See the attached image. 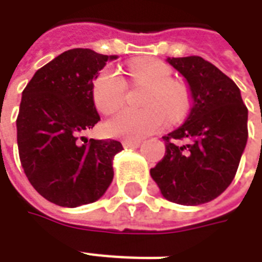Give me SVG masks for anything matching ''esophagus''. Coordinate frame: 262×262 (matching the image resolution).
I'll list each match as a JSON object with an SVG mask.
<instances>
[{
	"label": "esophagus",
	"instance_id": "esophagus-1",
	"mask_svg": "<svg viewBox=\"0 0 262 262\" xmlns=\"http://www.w3.org/2000/svg\"><path fill=\"white\" fill-rule=\"evenodd\" d=\"M141 144L140 140H123L122 145L123 148H137Z\"/></svg>",
	"mask_w": 262,
	"mask_h": 262
}]
</instances>
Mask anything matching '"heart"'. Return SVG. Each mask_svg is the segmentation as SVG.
Returning <instances> with one entry per match:
<instances>
[{
	"label": "heart",
	"instance_id": "heart-1",
	"mask_svg": "<svg viewBox=\"0 0 262 262\" xmlns=\"http://www.w3.org/2000/svg\"><path fill=\"white\" fill-rule=\"evenodd\" d=\"M129 76L135 84L147 85L144 106L137 111L123 108L106 122V132L113 137L137 140L160 130L167 115L172 122L186 117L190 108V95L186 87L172 81L171 68L159 59H136L129 67ZM126 94V84L122 76L115 71L100 72L92 84V99L96 108L110 114L122 106Z\"/></svg>",
	"mask_w": 262,
	"mask_h": 262
}]
</instances>
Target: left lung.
<instances>
[{"label":"left lung","mask_w":262,"mask_h":262,"mask_svg":"<svg viewBox=\"0 0 262 262\" xmlns=\"http://www.w3.org/2000/svg\"><path fill=\"white\" fill-rule=\"evenodd\" d=\"M166 61L186 80L191 108L183 125L163 136L166 154L151 177L171 203H209L235 177L248 143V108L236 84L211 62L197 55Z\"/></svg>","instance_id":"1"}]
</instances>
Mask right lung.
<instances>
[{
	"label": "right lung",
	"mask_w": 262,
	"mask_h": 262,
	"mask_svg": "<svg viewBox=\"0 0 262 262\" xmlns=\"http://www.w3.org/2000/svg\"><path fill=\"white\" fill-rule=\"evenodd\" d=\"M117 58L72 49L36 71L23 91L16 121L20 162L35 190L59 207L94 203L113 181V159L122 144L83 133L100 121L94 80Z\"/></svg>",
	"instance_id": "add662e5"
}]
</instances>
